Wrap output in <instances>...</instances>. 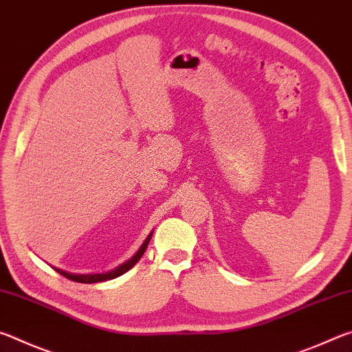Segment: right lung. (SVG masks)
Wrapping results in <instances>:
<instances>
[{"label":"right lung","mask_w":352,"mask_h":352,"mask_svg":"<svg viewBox=\"0 0 352 352\" xmlns=\"http://www.w3.org/2000/svg\"><path fill=\"white\" fill-rule=\"evenodd\" d=\"M151 237H152V233L147 236V239H146L144 243H142V245L140 247L138 252L135 253V256H132V259H129L127 262H124L122 265L116 267V269L111 270V272H107V273H90V275H77V273L65 272V270H60V269H56V267H54V270H56L57 273H60L62 276L68 278V279H71V281H76V283L93 284V283H102V281H109V279H115V278H118V276L124 275V273H126V272H129V270L132 269V267L136 264V262H138V261L141 259V256L144 254L146 248H147V245H148V242H151Z\"/></svg>","instance_id":"right-lung-1"}]
</instances>
